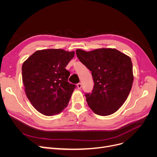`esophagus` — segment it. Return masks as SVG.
I'll use <instances>...</instances> for the list:
<instances>
[{
	"label": "esophagus",
	"mask_w": 157,
	"mask_h": 157,
	"mask_svg": "<svg viewBox=\"0 0 157 157\" xmlns=\"http://www.w3.org/2000/svg\"><path fill=\"white\" fill-rule=\"evenodd\" d=\"M77 86L78 88V89H81V87H82V84L81 83H79L78 85H77Z\"/></svg>",
	"instance_id": "obj_1"
}]
</instances>
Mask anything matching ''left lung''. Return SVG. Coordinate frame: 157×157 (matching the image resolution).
<instances>
[{"instance_id": "left-lung-1", "label": "left lung", "mask_w": 157, "mask_h": 157, "mask_svg": "<svg viewBox=\"0 0 157 157\" xmlns=\"http://www.w3.org/2000/svg\"><path fill=\"white\" fill-rule=\"evenodd\" d=\"M80 62L92 72L94 86L86 94V102L95 114L108 116L127 100L134 81L129 56L116 49L101 48L91 52L76 49Z\"/></svg>"}]
</instances>
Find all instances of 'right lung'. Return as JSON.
Here are the masks:
<instances>
[{"label": "right lung", "mask_w": 157, "mask_h": 157, "mask_svg": "<svg viewBox=\"0 0 157 157\" xmlns=\"http://www.w3.org/2000/svg\"><path fill=\"white\" fill-rule=\"evenodd\" d=\"M74 52L61 49L39 50L22 65V80L29 100L46 116L59 114L67 107L76 86L68 82L65 67Z\"/></svg>", "instance_id": "add662e5"}]
</instances>
